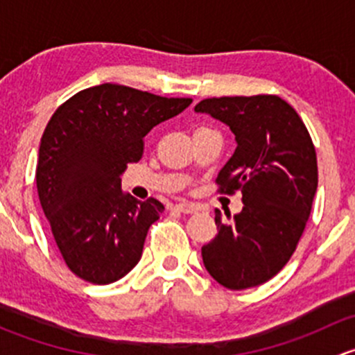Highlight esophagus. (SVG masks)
<instances>
[{"label":"esophagus","mask_w":355,"mask_h":355,"mask_svg":"<svg viewBox=\"0 0 355 355\" xmlns=\"http://www.w3.org/2000/svg\"><path fill=\"white\" fill-rule=\"evenodd\" d=\"M175 211H178V213H196L198 211V206H196L194 202H187V200H184V202H178L175 204Z\"/></svg>","instance_id":"1"}]
</instances>
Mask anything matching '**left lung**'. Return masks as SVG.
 Listing matches in <instances>:
<instances>
[{"label": "left lung", "instance_id": "obj_1", "mask_svg": "<svg viewBox=\"0 0 355 355\" xmlns=\"http://www.w3.org/2000/svg\"><path fill=\"white\" fill-rule=\"evenodd\" d=\"M234 132L237 149L220 170L221 194L242 192L244 207L202 247L211 277L230 290L271 280L295 252L318 189L314 144L297 111L278 96L209 98L196 105Z\"/></svg>", "mask_w": 355, "mask_h": 355}]
</instances>
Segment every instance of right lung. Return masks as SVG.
<instances>
[{
  "label": "right lung",
  "mask_w": 355,
  "mask_h": 355,
  "mask_svg": "<svg viewBox=\"0 0 355 355\" xmlns=\"http://www.w3.org/2000/svg\"><path fill=\"white\" fill-rule=\"evenodd\" d=\"M191 98H161L118 84L84 89L46 125L35 182L42 211L71 273L96 285L120 280L139 263L149 227L164 206L121 191L153 127Z\"/></svg>",
  "instance_id": "1"
}]
</instances>
